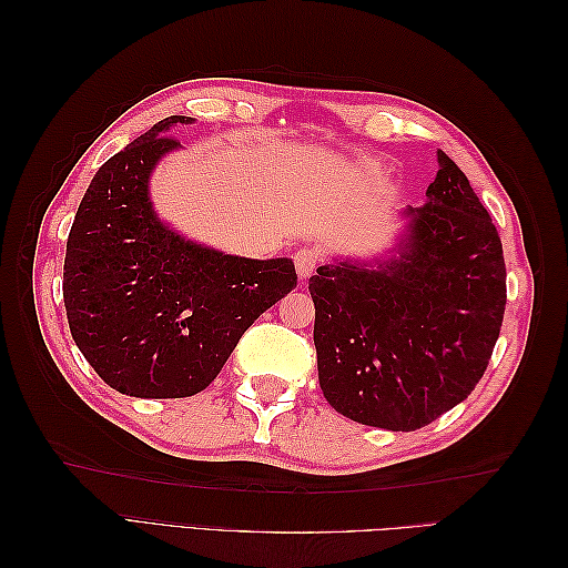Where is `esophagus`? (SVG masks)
<instances>
[{"label":"esophagus","mask_w":568,"mask_h":568,"mask_svg":"<svg viewBox=\"0 0 568 568\" xmlns=\"http://www.w3.org/2000/svg\"><path fill=\"white\" fill-rule=\"evenodd\" d=\"M294 263H296V272L301 280H307L311 274L317 270V265L322 263V251L317 246H301L294 255Z\"/></svg>","instance_id":"1"}]
</instances>
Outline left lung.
I'll return each instance as SVG.
<instances>
[{
  "label": "left lung",
  "instance_id": "1",
  "mask_svg": "<svg viewBox=\"0 0 568 568\" xmlns=\"http://www.w3.org/2000/svg\"><path fill=\"white\" fill-rule=\"evenodd\" d=\"M428 203L386 263L322 265L307 288L324 398L353 422L415 432L484 376L507 303L503 242L467 175L438 151Z\"/></svg>",
  "mask_w": 568,
  "mask_h": 568
}]
</instances>
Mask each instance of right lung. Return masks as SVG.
Returning a JSON list of instances; mask_svg holds the SVG:
<instances>
[{
    "label": "right lung",
    "instance_id": "1",
    "mask_svg": "<svg viewBox=\"0 0 568 568\" xmlns=\"http://www.w3.org/2000/svg\"><path fill=\"white\" fill-rule=\"evenodd\" d=\"M170 115L99 168L65 244L63 303L75 346L111 388L186 398L209 386L239 338L296 286L288 257L225 255L156 217L149 175L180 146Z\"/></svg>",
    "mask_w": 568,
    "mask_h": 568
}]
</instances>
